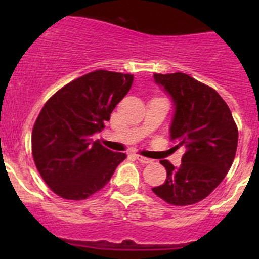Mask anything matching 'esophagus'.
Masks as SVG:
<instances>
[{
	"label": "esophagus",
	"mask_w": 259,
	"mask_h": 259,
	"mask_svg": "<svg viewBox=\"0 0 259 259\" xmlns=\"http://www.w3.org/2000/svg\"><path fill=\"white\" fill-rule=\"evenodd\" d=\"M135 158H137L142 164H150L151 161H153L151 159H148V158H145V156H142V155H135Z\"/></svg>",
	"instance_id": "34e87169"
}]
</instances>
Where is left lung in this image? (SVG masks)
<instances>
[{
  "mask_svg": "<svg viewBox=\"0 0 259 259\" xmlns=\"http://www.w3.org/2000/svg\"><path fill=\"white\" fill-rule=\"evenodd\" d=\"M154 80L170 95L174 116L170 139L184 146L178 168L161 160L166 179L153 192L171 205L200 202L221 184L234 160L238 129L226 101L214 89L183 72L154 74Z\"/></svg>",
  "mask_w": 259,
  "mask_h": 259,
  "instance_id": "left-lung-1",
  "label": "left lung"
}]
</instances>
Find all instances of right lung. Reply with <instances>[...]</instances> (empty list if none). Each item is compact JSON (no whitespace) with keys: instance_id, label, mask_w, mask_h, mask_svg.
<instances>
[{"instance_id":"1","label":"right lung","mask_w":259,"mask_h":259,"mask_svg":"<svg viewBox=\"0 0 259 259\" xmlns=\"http://www.w3.org/2000/svg\"><path fill=\"white\" fill-rule=\"evenodd\" d=\"M133 75L96 70L71 81L49 99L32 129L38 173L59 197L82 200L105 187L126 154L103 146L93 135L105 127Z\"/></svg>"}]
</instances>
